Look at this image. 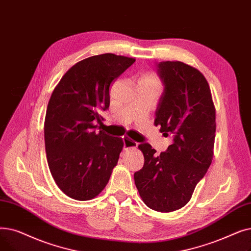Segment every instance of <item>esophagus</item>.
Wrapping results in <instances>:
<instances>
[{
	"mask_svg": "<svg viewBox=\"0 0 251 251\" xmlns=\"http://www.w3.org/2000/svg\"><path fill=\"white\" fill-rule=\"evenodd\" d=\"M123 142H124V149L127 150V149H133V148H137L138 147V143L130 140L127 137H124L123 138Z\"/></svg>",
	"mask_w": 251,
	"mask_h": 251,
	"instance_id": "obj_1",
	"label": "esophagus"
}]
</instances>
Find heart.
<instances>
[{
  "label": "heart",
  "mask_w": 251,
  "mask_h": 251,
  "mask_svg": "<svg viewBox=\"0 0 251 251\" xmlns=\"http://www.w3.org/2000/svg\"><path fill=\"white\" fill-rule=\"evenodd\" d=\"M141 80L143 81H146V82H149L151 83V85H154V86H158L159 87V79L153 75H145L144 77H143Z\"/></svg>",
  "instance_id": "obj_1"
}]
</instances>
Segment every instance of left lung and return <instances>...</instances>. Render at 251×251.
<instances>
[{
    "instance_id": "left-lung-1",
    "label": "left lung",
    "mask_w": 251,
    "mask_h": 251,
    "mask_svg": "<svg viewBox=\"0 0 251 251\" xmlns=\"http://www.w3.org/2000/svg\"><path fill=\"white\" fill-rule=\"evenodd\" d=\"M157 71L164 90L154 125L174 142L159 155L148 143L140 144L145 162L134 178L148 207L171 212L188 203L211 164L216 108L208 82L198 69L180 61H162Z\"/></svg>"
}]
</instances>
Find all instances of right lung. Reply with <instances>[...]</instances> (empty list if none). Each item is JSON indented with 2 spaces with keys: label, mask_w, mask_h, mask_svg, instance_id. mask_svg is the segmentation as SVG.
Listing matches in <instances>:
<instances>
[{
  "label": "right lung",
  "mask_w": 251,
  "mask_h": 251,
  "mask_svg": "<svg viewBox=\"0 0 251 251\" xmlns=\"http://www.w3.org/2000/svg\"><path fill=\"white\" fill-rule=\"evenodd\" d=\"M135 61L111 53L86 58L51 95L44 126L47 160L56 185L70 198L91 200L109 181L124 142L97 129L110 104L111 82Z\"/></svg>",
  "instance_id": "1"
}]
</instances>
